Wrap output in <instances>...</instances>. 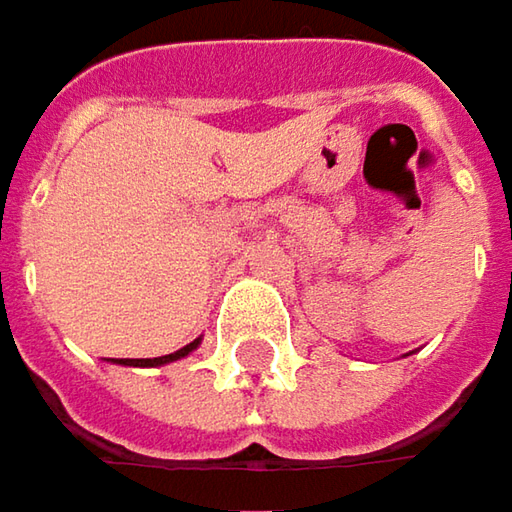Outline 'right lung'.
Listing matches in <instances>:
<instances>
[{
	"mask_svg": "<svg viewBox=\"0 0 512 512\" xmlns=\"http://www.w3.org/2000/svg\"><path fill=\"white\" fill-rule=\"evenodd\" d=\"M198 347H201V338H195L192 344H186V347L171 352V355H160V358H116V364H125V367H163V364H171V361L186 358L189 352H195Z\"/></svg>",
	"mask_w": 512,
	"mask_h": 512,
	"instance_id": "1",
	"label": "right lung"
}]
</instances>
